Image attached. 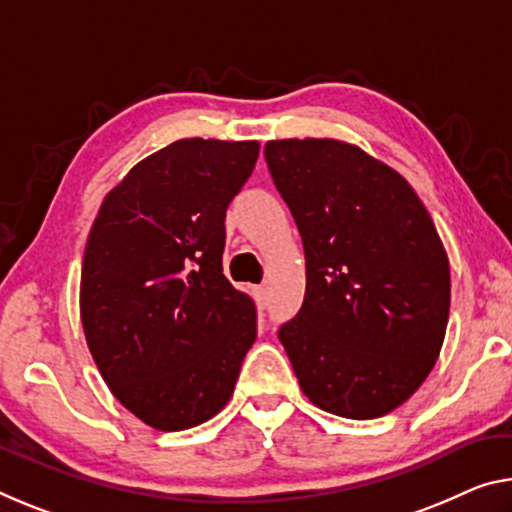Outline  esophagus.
<instances>
[{
    "instance_id": "obj_1",
    "label": "esophagus",
    "mask_w": 512,
    "mask_h": 512,
    "mask_svg": "<svg viewBox=\"0 0 512 512\" xmlns=\"http://www.w3.org/2000/svg\"><path fill=\"white\" fill-rule=\"evenodd\" d=\"M253 296H255V303L259 305V310H264L266 307V298H269V291H266V287H253Z\"/></svg>"
}]
</instances>
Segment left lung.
Here are the masks:
<instances>
[{
    "instance_id": "1",
    "label": "left lung",
    "mask_w": 512,
    "mask_h": 512,
    "mask_svg": "<svg viewBox=\"0 0 512 512\" xmlns=\"http://www.w3.org/2000/svg\"><path fill=\"white\" fill-rule=\"evenodd\" d=\"M266 164L305 248V300L278 337L303 394L376 419L417 392L442 351L449 257L415 189L337 139H282Z\"/></svg>"
}]
</instances>
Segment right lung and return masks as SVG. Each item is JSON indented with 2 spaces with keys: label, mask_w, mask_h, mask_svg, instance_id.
Here are the masks:
<instances>
[{
  "label": "right lung",
  "mask_w": 512,
  "mask_h": 512,
  "mask_svg": "<svg viewBox=\"0 0 512 512\" xmlns=\"http://www.w3.org/2000/svg\"><path fill=\"white\" fill-rule=\"evenodd\" d=\"M257 157V141L170 143L113 186L88 232V351L111 394L157 431L218 415L257 337L253 298L223 275L227 205Z\"/></svg>",
  "instance_id": "add662e5"
}]
</instances>
